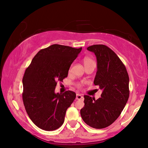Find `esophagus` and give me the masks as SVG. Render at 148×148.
I'll return each mask as SVG.
<instances>
[{"label": "esophagus", "mask_w": 148, "mask_h": 148, "mask_svg": "<svg viewBox=\"0 0 148 148\" xmlns=\"http://www.w3.org/2000/svg\"><path fill=\"white\" fill-rule=\"evenodd\" d=\"M76 99L77 100H81V99H84V97H83V95H81V94H76Z\"/></svg>", "instance_id": "1"}]
</instances>
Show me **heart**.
I'll list each match as a JSON object with an SVG mask.
<instances>
[{"label": "heart", "mask_w": 148, "mask_h": 148, "mask_svg": "<svg viewBox=\"0 0 148 148\" xmlns=\"http://www.w3.org/2000/svg\"><path fill=\"white\" fill-rule=\"evenodd\" d=\"M83 62H84V64L85 67L87 66V65H89V64H91L95 63V62L93 61V60L90 58V57H85V58L83 60ZM76 86H77V88H81L82 86V84L77 83L76 84Z\"/></svg>", "instance_id": "heart-1"}]
</instances>
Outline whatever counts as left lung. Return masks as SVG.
Returning <instances> with one entry per match:
<instances>
[{"instance_id": "left-lung-1", "label": "left lung", "mask_w": 148, "mask_h": 148, "mask_svg": "<svg viewBox=\"0 0 148 148\" xmlns=\"http://www.w3.org/2000/svg\"><path fill=\"white\" fill-rule=\"evenodd\" d=\"M97 57V71L94 84L102 90L101 98L95 100L84 95L82 118L89 126L104 129L118 118L129 97V77L125 66L114 51L102 44L87 48Z\"/></svg>"}]
</instances>
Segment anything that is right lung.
Returning a JSON list of instances; mask_svg holds the SVG:
<instances>
[{"mask_svg":"<svg viewBox=\"0 0 148 148\" xmlns=\"http://www.w3.org/2000/svg\"><path fill=\"white\" fill-rule=\"evenodd\" d=\"M82 48L53 44L37 53L23 77V101L30 119L40 129L54 131L63 124L66 110L76 93H56L57 82L68 76Z\"/></svg>","mask_w":148,"mask_h":148,"instance_id":"1","label":"right lung"}]
</instances>
